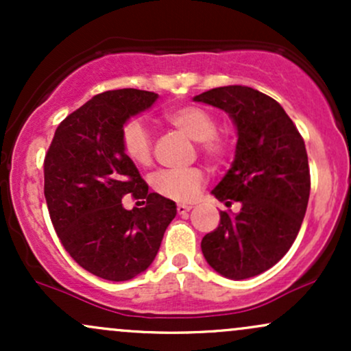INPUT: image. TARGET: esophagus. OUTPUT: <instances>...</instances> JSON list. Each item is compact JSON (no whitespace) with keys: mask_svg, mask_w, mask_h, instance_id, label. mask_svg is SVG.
Segmentation results:
<instances>
[{"mask_svg":"<svg viewBox=\"0 0 351 351\" xmlns=\"http://www.w3.org/2000/svg\"><path fill=\"white\" fill-rule=\"evenodd\" d=\"M191 208V204H178V206H176V211H178V215H186Z\"/></svg>","mask_w":351,"mask_h":351,"instance_id":"esophagus-1","label":"esophagus"}]
</instances>
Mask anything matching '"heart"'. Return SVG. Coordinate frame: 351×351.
<instances>
[{
  "instance_id": "1",
  "label": "heart",
  "mask_w": 351,
  "mask_h": 351,
  "mask_svg": "<svg viewBox=\"0 0 351 351\" xmlns=\"http://www.w3.org/2000/svg\"><path fill=\"white\" fill-rule=\"evenodd\" d=\"M165 120L193 142H199L201 152L211 162L221 160L228 152L226 136L217 134V119L206 108L198 106L175 107L165 114ZM122 148L130 162L147 167L153 158L152 134L142 122L130 120L122 130ZM203 184L204 173L199 168L163 170L152 178V186L160 196L180 203L195 199Z\"/></svg>"
}]
</instances>
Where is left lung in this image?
I'll list each match as a JSON object with an SVG mask.
<instances>
[{"label":"left lung","instance_id":"obj_1","mask_svg":"<svg viewBox=\"0 0 351 351\" xmlns=\"http://www.w3.org/2000/svg\"><path fill=\"white\" fill-rule=\"evenodd\" d=\"M193 100L226 112L237 130L234 162L211 193L226 206L239 201L241 209L219 213V224L203 237L201 251L228 279L259 276L291 249L307 211L304 138L280 104L252 87H216Z\"/></svg>","mask_w":351,"mask_h":351}]
</instances>
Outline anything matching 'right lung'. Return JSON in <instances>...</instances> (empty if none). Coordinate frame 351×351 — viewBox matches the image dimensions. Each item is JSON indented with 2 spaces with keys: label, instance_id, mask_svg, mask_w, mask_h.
Listing matches in <instances>:
<instances>
[{
  "label": "right lung",
  "instance_id": "1",
  "mask_svg": "<svg viewBox=\"0 0 351 351\" xmlns=\"http://www.w3.org/2000/svg\"><path fill=\"white\" fill-rule=\"evenodd\" d=\"M156 99L138 88L94 95L59 123L44 160V196L60 243L80 267L106 280L147 271L176 216L171 199L148 193L122 148L123 125ZM128 192L147 206L125 210Z\"/></svg>",
  "mask_w": 351,
  "mask_h": 351
}]
</instances>
